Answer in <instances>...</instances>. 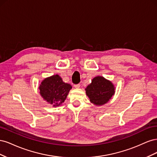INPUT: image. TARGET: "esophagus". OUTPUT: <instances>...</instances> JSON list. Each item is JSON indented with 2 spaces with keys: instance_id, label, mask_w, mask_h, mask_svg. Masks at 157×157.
<instances>
[{
  "instance_id": "1",
  "label": "esophagus",
  "mask_w": 157,
  "mask_h": 157,
  "mask_svg": "<svg viewBox=\"0 0 157 157\" xmlns=\"http://www.w3.org/2000/svg\"><path fill=\"white\" fill-rule=\"evenodd\" d=\"M80 86V85L79 84H75V85H74V87H75V88H79Z\"/></svg>"
}]
</instances>
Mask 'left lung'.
<instances>
[{
  "mask_svg": "<svg viewBox=\"0 0 157 157\" xmlns=\"http://www.w3.org/2000/svg\"><path fill=\"white\" fill-rule=\"evenodd\" d=\"M90 101L96 106L107 103L115 95V87L111 81L101 76H97L85 88Z\"/></svg>",
  "mask_w": 157,
  "mask_h": 157,
  "instance_id": "obj_1",
  "label": "left lung"
}]
</instances>
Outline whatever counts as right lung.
<instances>
[{"instance_id": "add662e5", "label": "right lung", "mask_w": 157, "mask_h": 157, "mask_svg": "<svg viewBox=\"0 0 157 157\" xmlns=\"http://www.w3.org/2000/svg\"><path fill=\"white\" fill-rule=\"evenodd\" d=\"M71 88V85L64 82L58 75L45 78L39 86L41 97L54 107L62 105Z\"/></svg>"}]
</instances>
